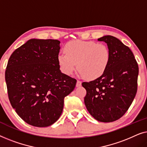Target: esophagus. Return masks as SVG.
<instances>
[{
    "label": "esophagus",
    "instance_id": "1",
    "mask_svg": "<svg viewBox=\"0 0 147 147\" xmlns=\"http://www.w3.org/2000/svg\"><path fill=\"white\" fill-rule=\"evenodd\" d=\"M82 86V82L80 80H78L77 83H76V87H80Z\"/></svg>",
    "mask_w": 147,
    "mask_h": 147
}]
</instances>
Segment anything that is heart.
I'll return each mask as SVG.
<instances>
[{
    "instance_id": "heart-1",
    "label": "heart",
    "mask_w": 147,
    "mask_h": 147,
    "mask_svg": "<svg viewBox=\"0 0 147 147\" xmlns=\"http://www.w3.org/2000/svg\"><path fill=\"white\" fill-rule=\"evenodd\" d=\"M64 51L57 57L61 71L65 75H71L77 64L80 75L89 80L103 75L110 61L108 46L92 41H69L64 47Z\"/></svg>"
}]
</instances>
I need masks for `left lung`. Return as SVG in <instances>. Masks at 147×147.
I'll list each match as a JSON object with an SVG mask.
<instances>
[{
  "instance_id": "1",
  "label": "left lung",
  "mask_w": 147,
  "mask_h": 147,
  "mask_svg": "<svg viewBox=\"0 0 147 147\" xmlns=\"http://www.w3.org/2000/svg\"><path fill=\"white\" fill-rule=\"evenodd\" d=\"M110 52V61L103 75L83 82L86 90L84 103L96 120L111 122L122 117L131 105L136 92L138 66L130 48L111 35L104 36Z\"/></svg>"
}]
</instances>
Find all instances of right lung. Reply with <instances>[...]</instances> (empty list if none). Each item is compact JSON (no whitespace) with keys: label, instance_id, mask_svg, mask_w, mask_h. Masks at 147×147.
<instances>
[{"label":"right lung","instance_id":"right-lung-1","mask_svg":"<svg viewBox=\"0 0 147 147\" xmlns=\"http://www.w3.org/2000/svg\"><path fill=\"white\" fill-rule=\"evenodd\" d=\"M60 41L32 39L12 53L5 71L8 96L27 124L47 127L59 119L77 80L60 71Z\"/></svg>","mask_w":147,"mask_h":147}]
</instances>
